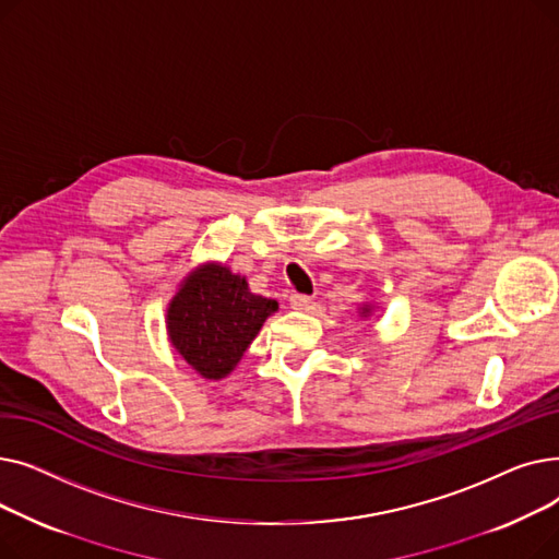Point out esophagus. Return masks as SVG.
Returning a JSON list of instances; mask_svg holds the SVG:
<instances>
[{"label":"esophagus","mask_w":559,"mask_h":559,"mask_svg":"<svg viewBox=\"0 0 559 559\" xmlns=\"http://www.w3.org/2000/svg\"><path fill=\"white\" fill-rule=\"evenodd\" d=\"M312 304V297H306V295H292L289 297V306L295 310H308Z\"/></svg>","instance_id":"esophagus-1"}]
</instances>
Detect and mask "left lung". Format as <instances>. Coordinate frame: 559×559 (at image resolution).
I'll return each mask as SVG.
<instances>
[{
    "label": "left lung",
    "instance_id": "8db88e82",
    "mask_svg": "<svg viewBox=\"0 0 559 559\" xmlns=\"http://www.w3.org/2000/svg\"><path fill=\"white\" fill-rule=\"evenodd\" d=\"M369 312H371V308H369V306H362V312H360V314H362V317H369Z\"/></svg>",
    "mask_w": 559,
    "mask_h": 559
}]
</instances>
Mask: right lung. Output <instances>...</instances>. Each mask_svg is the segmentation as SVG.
<instances>
[{"mask_svg": "<svg viewBox=\"0 0 559 559\" xmlns=\"http://www.w3.org/2000/svg\"><path fill=\"white\" fill-rule=\"evenodd\" d=\"M274 299L253 295L245 276L224 264H201L167 306V335L179 356L203 378L219 380L240 362Z\"/></svg>", "mask_w": 559, "mask_h": 559, "instance_id": "add662e5", "label": "right lung"}]
</instances>
